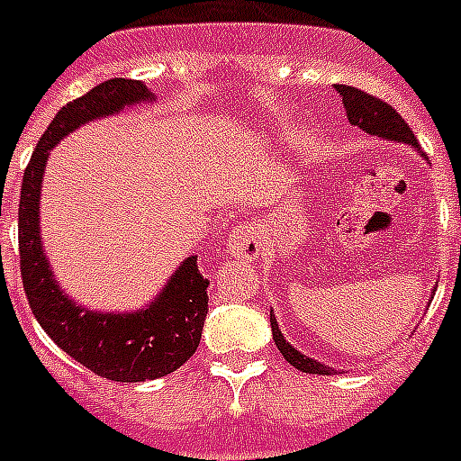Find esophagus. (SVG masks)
<instances>
[{"instance_id":"1","label":"esophagus","mask_w":461,"mask_h":461,"mask_svg":"<svg viewBox=\"0 0 461 461\" xmlns=\"http://www.w3.org/2000/svg\"><path fill=\"white\" fill-rule=\"evenodd\" d=\"M263 250V230L260 224L246 222L239 230L231 231L230 237V253L241 260H256Z\"/></svg>"}]
</instances>
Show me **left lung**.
<instances>
[{"instance_id":"1","label":"left lung","mask_w":461,"mask_h":461,"mask_svg":"<svg viewBox=\"0 0 461 461\" xmlns=\"http://www.w3.org/2000/svg\"><path fill=\"white\" fill-rule=\"evenodd\" d=\"M336 92L343 96V104H346V113L348 121L357 125L360 130L369 134H379L384 140H395V141H405V144H412L419 151V141L414 137V132L410 130L400 113L391 104L386 101L376 99V96L366 95L357 87H348V85H336ZM424 153V151H419ZM269 321H272V336H275V343L279 348V353L284 355V360L294 365L295 369H301L305 374H331V369L320 362H315L308 355H301L294 346L286 343V339L279 331V324H276L275 315H269Z\"/></svg>"}]
</instances>
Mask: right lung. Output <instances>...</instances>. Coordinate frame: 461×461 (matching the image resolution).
<instances>
[{
	"mask_svg": "<svg viewBox=\"0 0 461 461\" xmlns=\"http://www.w3.org/2000/svg\"><path fill=\"white\" fill-rule=\"evenodd\" d=\"M146 99H151V95L140 80L113 77L66 104L30 156L18 203L21 279L32 315L63 353L104 379L125 384L160 379L179 369L196 353L208 312V279L198 272L196 256L186 258L172 275L166 291L141 312H89L68 301V295H63L51 279V269L40 243L37 211L49 151L82 122Z\"/></svg>",
	"mask_w": 461,
	"mask_h": 461,
	"instance_id": "add662e5",
	"label": "right lung"
}]
</instances>
